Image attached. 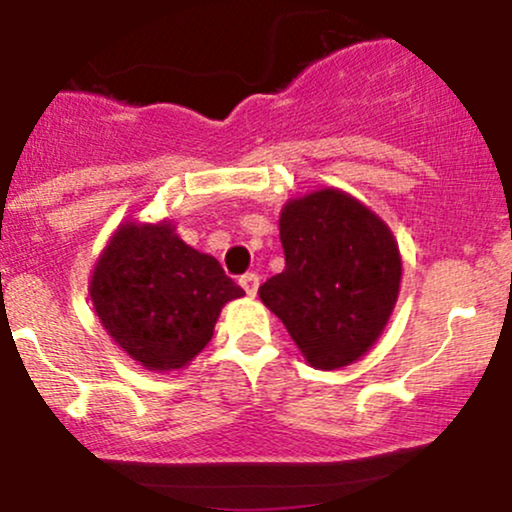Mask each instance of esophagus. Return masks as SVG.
Instances as JSON below:
<instances>
[{
    "mask_svg": "<svg viewBox=\"0 0 512 512\" xmlns=\"http://www.w3.org/2000/svg\"><path fill=\"white\" fill-rule=\"evenodd\" d=\"M240 286H243L248 296H255L257 289H260V276L252 274V272L245 274V276H240Z\"/></svg>",
    "mask_w": 512,
    "mask_h": 512,
    "instance_id": "34e87169",
    "label": "esophagus"
}]
</instances>
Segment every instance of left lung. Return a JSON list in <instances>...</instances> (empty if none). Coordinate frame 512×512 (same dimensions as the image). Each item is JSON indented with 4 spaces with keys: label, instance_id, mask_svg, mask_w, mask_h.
<instances>
[{
    "label": "left lung",
    "instance_id": "left-lung-1",
    "mask_svg": "<svg viewBox=\"0 0 512 512\" xmlns=\"http://www.w3.org/2000/svg\"><path fill=\"white\" fill-rule=\"evenodd\" d=\"M279 238L286 267L260 286L262 303L313 368L358 361L399 296L402 255L390 226L349 192L322 187L284 204Z\"/></svg>",
    "mask_w": 512,
    "mask_h": 512
}]
</instances>
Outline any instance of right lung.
<instances>
[{"label":"right lung","mask_w":512,"mask_h":512,"mask_svg":"<svg viewBox=\"0 0 512 512\" xmlns=\"http://www.w3.org/2000/svg\"><path fill=\"white\" fill-rule=\"evenodd\" d=\"M88 296L103 330L129 358L170 373L202 354L223 305L245 291L163 219L117 226L93 267Z\"/></svg>","instance_id":"1"}]
</instances>
